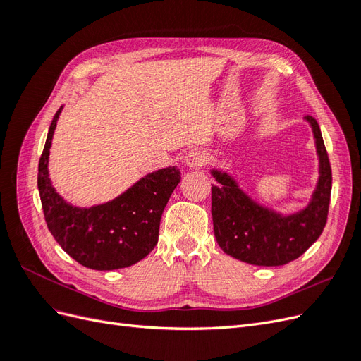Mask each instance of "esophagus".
Segmentation results:
<instances>
[{"label":"esophagus","instance_id":"34e87169","mask_svg":"<svg viewBox=\"0 0 361 361\" xmlns=\"http://www.w3.org/2000/svg\"><path fill=\"white\" fill-rule=\"evenodd\" d=\"M206 161H207V155L200 149L191 150L190 154H187V157H185V159H183L185 166H187L188 169H200V167L204 166Z\"/></svg>","mask_w":361,"mask_h":361}]
</instances>
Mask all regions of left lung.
Returning a JSON list of instances; mask_svg holds the SVG:
<instances>
[{"label": "left lung", "mask_w": 361, "mask_h": 361, "mask_svg": "<svg viewBox=\"0 0 361 361\" xmlns=\"http://www.w3.org/2000/svg\"><path fill=\"white\" fill-rule=\"evenodd\" d=\"M312 128L319 159L318 183L302 209L281 214L257 203L239 188L227 171L212 169L214 233L226 255L250 265L279 267L298 259L324 231L331 195V167L318 122L304 117Z\"/></svg>", "instance_id": "left-lung-1"}]
</instances>
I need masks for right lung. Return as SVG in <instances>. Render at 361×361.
<instances>
[{"label":"right lung","mask_w":361,"mask_h":361,"mask_svg":"<svg viewBox=\"0 0 361 361\" xmlns=\"http://www.w3.org/2000/svg\"><path fill=\"white\" fill-rule=\"evenodd\" d=\"M63 106L48 130L39 161L37 187L51 235L66 253L85 268L111 271L145 259L155 248L161 215L180 182L178 167L146 174L116 199L90 207L73 206L52 187L49 149Z\"/></svg>","instance_id":"1"}]
</instances>
